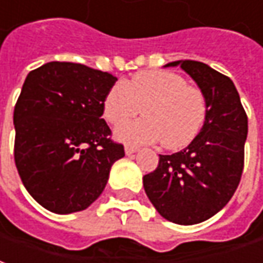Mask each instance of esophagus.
<instances>
[{
  "label": "esophagus",
  "instance_id": "34e87169",
  "mask_svg": "<svg viewBox=\"0 0 263 263\" xmlns=\"http://www.w3.org/2000/svg\"><path fill=\"white\" fill-rule=\"evenodd\" d=\"M137 150H139V147L132 146V144H126V146H124V152H126V154H133V153H136Z\"/></svg>",
  "mask_w": 263,
  "mask_h": 263
}]
</instances>
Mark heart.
I'll use <instances>...</instances> for the list:
<instances>
[{
	"label": "heart",
	"instance_id": "b5f03b06",
	"mask_svg": "<svg viewBox=\"0 0 263 263\" xmlns=\"http://www.w3.org/2000/svg\"><path fill=\"white\" fill-rule=\"evenodd\" d=\"M143 119L119 128L126 141L161 140L170 150L188 146L206 120L204 92L170 70H143L126 83L119 82L103 99V116L113 126H122L140 113Z\"/></svg>",
	"mask_w": 263,
	"mask_h": 263
}]
</instances>
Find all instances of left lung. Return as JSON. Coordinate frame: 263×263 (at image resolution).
Segmentation results:
<instances>
[{
	"label": "left lung",
	"mask_w": 263,
	"mask_h": 263,
	"mask_svg": "<svg viewBox=\"0 0 263 263\" xmlns=\"http://www.w3.org/2000/svg\"><path fill=\"white\" fill-rule=\"evenodd\" d=\"M177 65L205 95L206 120L184 150L160 154L157 168L143 177V185L161 217L193 225L221 211L236 191L243 170L248 116L228 76L197 61L165 66Z\"/></svg>",
	"instance_id": "8db88e82"
}]
</instances>
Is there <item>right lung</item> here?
Instances as JSON below:
<instances>
[{
	"label": "right lung",
	"mask_w": 263,
	"mask_h": 263,
	"mask_svg": "<svg viewBox=\"0 0 263 263\" xmlns=\"http://www.w3.org/2000/svg\"><path fill=\"white\" fill-rule=\"evenodd\" d=\"M116 81L73 62H49L28 73L14 109V158L22 184L48 211L86 210L124 156L102 119Z\"/></svg>",
	"instance_id": "obj_1"
}]
</instances>
